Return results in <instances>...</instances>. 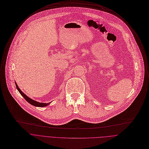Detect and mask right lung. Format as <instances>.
I'll return each mask as SVG.
<instances>
[{"label": "right lung", "mask_w": 149, "mask_h": 149, "mask_svg": "<svg viewBox=\"0 0 149 149\" xmlns=\"http://www.w3.org/2000/svg\"><path fill=\"white\" fill-rule=\"evenodd\" d=\"M15 84H16V88H17V90L19 91V93H20V95H22V96L24 97L25 100L28 102H29L30 104H31V105H34V106H36V107H45V106H47V105H49V104H50V102H49V103H41V102H37V101H34V100H33L32 99H31V98H30L28 96H27L25 94H24V93H23V92L20 90V88H19V87H18V86H17V84H16V82H15Z\"/></svg>", "instance_id": "right-lung-1"}]
</instances>
